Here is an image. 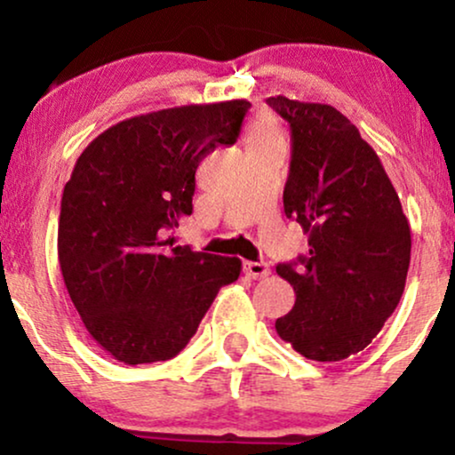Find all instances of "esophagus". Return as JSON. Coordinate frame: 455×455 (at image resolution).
<instances>
[{
	"mask_svg": "<svg viewBox=\"0 0 455 455\" xmlns=\"http://www.w3.org/2000/svg\"><path fill=\"white\" fill-rule=\"evenodd\" d=\"M243 274L248 278H265L269 275V265L267 263H257V260H245L243 263Z\"/></svg>",
	"mask_w": 455,
	"mask_h": 455,
	"instance_id": "esophagus-1",
	"label": "esophagus"
}]
</instances>
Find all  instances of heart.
Listing matches in <instances>:
<instances>
[{
	"instance_id": "heart-1",
	"label": "heart",
	"mask_w": 455,
	"mask_h": 455,
	"mask_svg": "<svg viewBox=\"0 0 455 455\" xmlns=\"http://www.w3.org/2000/svg\"><path fill=\"white\" fill-rule=\"evenodd\" d=\"M271 143H284L282 140V132L271 115H259L248 130V149L263 148V145Z\"/></svg>"
}]
</instances>
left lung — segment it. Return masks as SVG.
I'll return each instance as SVG.
<instances>
[{
    "instance_id": "8db88e82",
    "label": "left lung",
    "mask_w": 455,
    "mask_h": 455,
    "mask_svg": "<svg viewBox=\"0 0 455 455\" xmlns=\"http://www.w3.org/2000/svg\"><path fill=\"white\" fill-rule=\"evenodd\" d=\"M267 104L291 126L284 213L310 252L275 271L295 306L275 331L315 362L363 351L394 315L411 263V227L377 151L329 104L284 96Z\"/></svg>"
}]
</instances>
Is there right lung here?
I'll return each instance as SVG.
<instances>
[{
	"mask_svg": "<svg viewBox=\"0 0 455 455\" xmlns=\"http://www.w3.org/2000/svg\"><path fill=\"white\" fill-rule=\"evenodd\" d=\"M248 100L188 104L126 119L78 156L64 188L57 254L90 336L117 362H166L195 336L242 260L175 245L195 175L242 132Z\"/></svg>",
	"mask_w": 455,
	"mask_h": 455,
	"instance_id": "obj_1",
	"label": "right lung"
}]
</instances>
